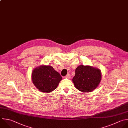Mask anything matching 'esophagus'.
<instances>
[{"mask_svg": "<svg viewBox=\"0 0 128 128\" xmlns=\"http://www.w3.org/2000/svg\"><path fill=\"white\" fill-rule=\"evenodd\" d=\"M66 78H68V79H70L71 78V75L70 74H68L67 75H66V76H65Z\"/></svg>", "mask_w": 128, "mask_h": 128, "instance_id": "34e87169", "label": "esophagus"}]
</instances>
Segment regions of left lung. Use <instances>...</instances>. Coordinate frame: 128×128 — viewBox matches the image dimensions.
<instances>
[{
  "label": "left lung",
  "mask_w": 128,
  "mask_h": 128,
  "mask_svg": "<svg viewBox=\"0 0 128 128\" xmlns=\"http://www.w3.org/2000/svg\"><path fill=\"white\" fill-rule=\"evenodd\" d=\"M102 79L100 69L90 65H79L72 79L75 87L83 92H90L98 86Z\"/></svg>",
  "instance_id": "obj_1"
}]
</instances>
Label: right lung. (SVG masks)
I'll use <instances>...</instances> for the list:
<instances>
[{"label": "right lung", "instance_id": "add662e5", "mask_svg": "<svg viewBox=\"0 0 128 128\" xmlns=\"http://www.w3.org/2000/svg\"><path fill=\"white\" fill-rule=\"evenodd\" d=\"M62 79L60 74L50 65L39 66L32 73L34 85L42 92L49 93L54 90Z\"/></svg>", "mask_w": 128, "mask_h": 128}]
</instances>
